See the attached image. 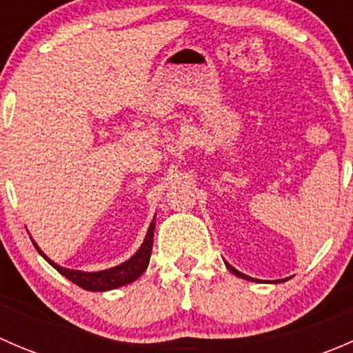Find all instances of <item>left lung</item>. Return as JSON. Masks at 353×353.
<instances>
[{"label": "left lung", "instance_id": "1", "mask_svg": "<svg viewBox=\"0 0 353 353\" xmlns=\"http://www.w3.org/2000/svg\"><path fill=\"white\" fill-rule=\"evenodd\" d=\"M225 265H227V268H229V270H230V272H232V273H234V275H236V276H239V279L249 280V282H258V280H256V279H252V276H248V275H244V273L237 272V270H236V268H234V266H230V265H229V263H225ZM282 282H285V280H282Z\"/></svg>", "mask_w": 353, "mask_h": 353}]
</instances>
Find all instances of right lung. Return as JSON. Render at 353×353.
I'll use <instances>...</instances> for the list:
<instances>
[{
	"label": "right lung",
	"instance_id": "right-lung-1",
	"mask_svg": "<svg viewBox=\"0 0 353 353\" xmlns=\"http://www.w3.org/2000/svg\"><path fill=\"white\" fill-rule=\"evenodd\" d=\"M154 229H155V219L152 220L147 236H145V241L143 244L140 245V249H138V251L134 252L128 261L121 263V265L114 266V268L102 270V272H81V270L63 268V266H59L58 263L51 261V259L41 251V248H39L34 241H32V243H34L35 249L39 251V254H41L42 258L52 266V268L58 270L63 276H66L68 280H71L74 285L90 292H105V290H112V288H117V287L128 285V283L140 279L141 273L147 270L148 261H150L152 248H154Z\"/></svg>",
	"mask_w": 353,
	"mask_h": 353
}]
</instances>
